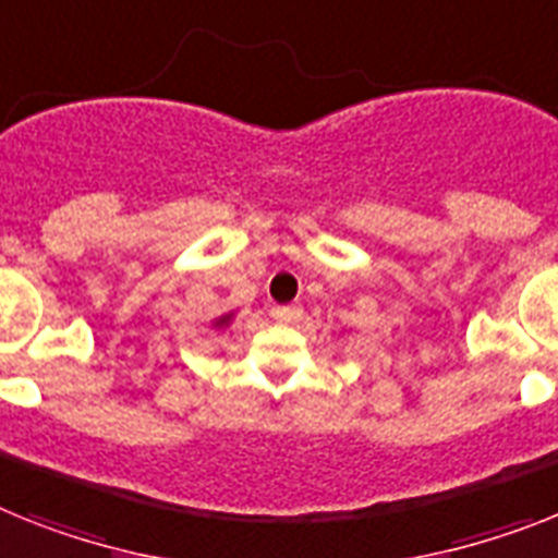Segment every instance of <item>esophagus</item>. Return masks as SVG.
<instances>
[{"label": "esophagus", "instance_id": "34e87169", "mask_svg": "<svg viewBox=\"0 0 558 558\" xmlns=\"http://www.w3.org/2000/svg\"><path fill=\"white\" fill-rule=\"evenodd\" d=\"M301 306H271V317L278 323H294L301 320Z\"/></svg>", "mask_w": 558, "mask_h": 558}]
</instances>
